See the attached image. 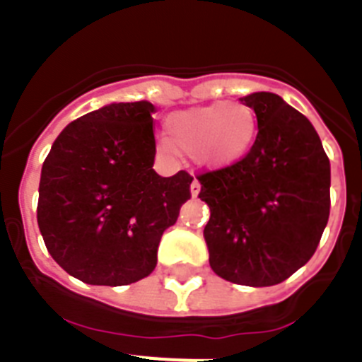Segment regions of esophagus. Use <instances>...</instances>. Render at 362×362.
<instances>
[{"label":"esophagus","instance_id":"esophagus-1","mask_svg":"<svg viewBox=\"0 0 362 362\" xmlns=\"http://www.w3.org/2000/svg\"><path fill=\"white\" fill-rule=\"evenodd\" d=\"M190 192H192V196H194V197H197V194H199V192H201V183H199V181H197V179H194V181H192Z\"/></svg>","mask_w":362,"mask_h":362}]
</instances>
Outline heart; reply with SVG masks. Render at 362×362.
I'll return each instance as SVG.
<instances>
[{
  "instance_id": "obj_1",
  "label": "heart",
  "mask_w": 362,
  "mask_h": 362,
  "mask_svg": "<svg viewBox=\"0 0 362 362\" xmlns=\"http://www.w3.org/2000/svg\"><path fill=\"white\" fill-rule=\"evenodd\" d=\"M166 153L175 150L196 156L212 168L233 165L250 150L257 134V116L250 105L217 101L206 107L174 112L166 117Z\"/></svg>"
}]
</instances>
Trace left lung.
Listing matches in <instances>:
<instances>
[{
    "instance_id": "obj_1",
    "label": "left lung",
    "mask_w": 362,
    "mask_h": 362,
    "mask_svg": "<svg viewBox=\"0 0 362 362\" xmlns=\"http://www.w3.org/2000/svg\"><path fill=\"white\" fill-rule=\"evenodd\" d=\"M257 116L245 158L197 174L210 206V267L245 286H274L310 261L330 216V159L317 132L277 94L243 98Z\"/></svg>"
}]
</instances>
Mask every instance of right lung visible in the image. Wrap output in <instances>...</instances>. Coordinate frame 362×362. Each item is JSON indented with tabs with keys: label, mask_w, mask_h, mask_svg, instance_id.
I'll return each mask as SVG.
<instances>
[{
	"label": "right lung",
	"mask_w": 362,
	"mask_h": 362,
	"mask_svg": "<svg viewBox=\"0 0 362 362\" xmlns=\"http://www.w3.org/2000/svg\"><path fill=\"white\" fill-rule=\"evenodd\" d=\"M153 105L112 103L63 130L41 168L37 225L66 274L123 286L150 276L194 181L153 172Z\"/></svg>",
	"instance_id": "right-lung-1"
}]
</instances>
